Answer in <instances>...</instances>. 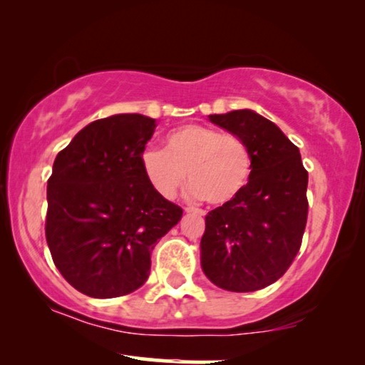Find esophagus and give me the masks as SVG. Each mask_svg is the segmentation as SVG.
Instances as JSON below:
<instances>
[{"label":"esophagus","mask_w":365,"mask_h":365,"mask_svg":"<svg viewBox=\"0 0 365 365\" xmlns=\"http://www.w3.org/2000/svg\"><path fill=\"white\" fill-rule=\"evenodd\" d=\"M184 211H186V212H196V214H199V216H204V214H206L202 211V209H197V207H192V206L184 207Z\"/></svg>","instance_id":"34e87169"}]
</instances>
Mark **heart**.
Returning <instances> with one entry per match:
<instances>
[{"label": "heart", "instance_id": "b5f03b06", "mask_svg": "<svg viewBox=\"0 0 365 365\" xmlns=\"http://www.w3.org/2000/svg\"><path fill=\"white\" fill-rule=\"evenodd\" d=\"M141 168L159 196L173 199L191 181L194 197L212 206L236 199L251 181L254 158L249 144L232 133H219L202 124H182L164 138V149L146 148Z\"/></svg>", "mask_w": 365, "mask_h": 365}]
</instances>
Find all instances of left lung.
<instances>
[{
    "instance_id": "1",
    "label": "left lung",
    "mask_w": 365,
    "mask_h": 365,
    "mask_svg": "<svg viewBox=\"0 0 365 365\" xmlns=\"http://www.w3.org/2000/svg\"><path fill=\"white\" fill-rule=\"evenodd\" d=\"M209 119L249 144L254 169L234 201L207 212L202 271L226 291H259L282 277L301 249L309 209L307 171L296 144L261 114L239 109Z\"/></svg>"
}]
</instances>
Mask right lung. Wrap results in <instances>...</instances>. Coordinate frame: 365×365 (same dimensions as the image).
<instances>
[{
	"label": "right lung",
	"instance_id": "right-lung-1",
	"mask_svg": "<svg viewBox=\"0 0 365 365\" xmlns=\"http://www.w3.org/2000/svg\"><path fill=\"white\" fill-rule=\"evenodd\" d=\"M156 119L116 114L81 129L48 179L46 242L61 276L89 297H119L146 282L151 252L182 216L154 191L141 154Z\"/></svg>",
	"mask_w": 365,
	"mask_h": 365
}]
</instances>
